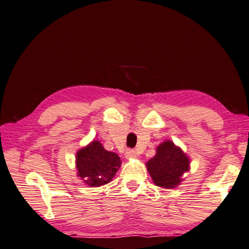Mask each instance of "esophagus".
Returning a JSON list of instances; mask_svg holds the SVG:
<instances>
[{
    "instance_id": "1",
    "label": "esophagus",
    "mask_w": 249,
    "mask_h": 249,
    "mask_svg": "<svg viewBox=\"0 0 249 249\" xmlns=\"http://www.w3.org/2000/svg\"><path fill=\"white\" fill-rule=\"evenodd\" d=\"M124 156H125V158H126V159H134V158H136L137 153H136V151L132 150V149H128V150L125 151Z\"/></svg>"
}]
</instances>
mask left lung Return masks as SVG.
<instances>
[{
	"label": "left lung",
	"instance_id": "left-lung-1",
	"mask_svg": "<svg viewBox=\"0 0 249 249\" xmlns=\"http://www.w3.org/2000/svg\"><path fill=\"white\" fill-rule=\"evenodd\" d=\"M154 184L164 189H174L182 182V177L190 170V159L171 141L160 143L157 153L146 163Z\"/></svg>",
	"mask_w": 249,
	"mask_h": 249
}]
</instances>
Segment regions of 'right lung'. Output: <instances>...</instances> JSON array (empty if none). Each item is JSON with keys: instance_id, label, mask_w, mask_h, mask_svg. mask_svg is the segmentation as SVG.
Instances as JSON below:
<instances>
[{"instance_id": "right-lung-1", "label": "right lung", "mask_w": 249, "mask_h": 249, "mask_svg": "<svg viewBox=\"0 0 249 249\" xmlns=\"http://www.w3.org/2000/svg\"><path fill=\"white\" fill-rule=\"evenodd\" d=\"M75 158L78 177L91 187L101 186L112 181L121 165L117 154L106 150L98 141H92L80 149Z\"/></svg>"}]
</instances>
